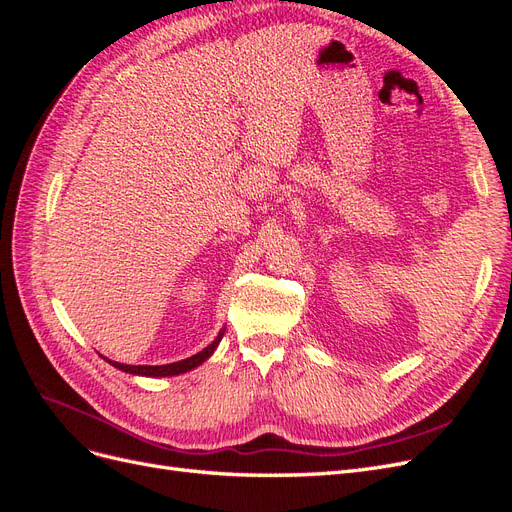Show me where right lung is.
<instances>
[{"label": "right lung", "instance_id": "add662e5", "mask_svg": "<svg viewBox=\"0 0 512 512\" xmlns=\"http://www.w3.org/2000/svg\"><path fill=\"white\" fill-rule=\"evenodd\" d=\"M222 337H224V329L218 333V337H215L205 350H200L198 354L190 356V359H183V361H177V363H168V365H123V363H117V361H108V363H111L117 369H121V371H128V374H136V376H151V378L177 376V374H183V371H190L198 365H203L213 354V350L218 348Z\"/></svg>", "mask_w": 512, "mask_h": 512}]
</instances>
